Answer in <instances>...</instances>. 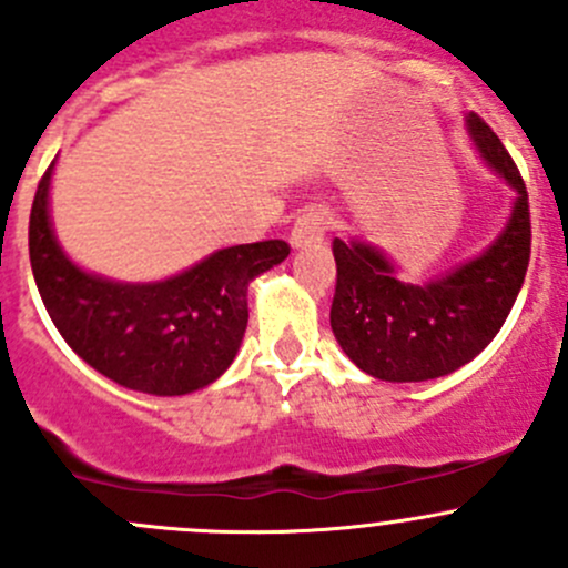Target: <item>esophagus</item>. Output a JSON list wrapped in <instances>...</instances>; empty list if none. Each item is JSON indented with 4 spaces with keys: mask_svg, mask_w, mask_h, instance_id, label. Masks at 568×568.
<instances>
[{
    "mask_svg": "<svg viewBox=\"0 0 568 568\" xmlns=\"http://www.w3.org/2000/svg\"><path fill=\"white\" fill-rule=\"evenodd\" d=\"M326 227H329V216L324 209H305L296 216L294 227H291V244L294 247H311L324 239Z\"/></svg>",
    "mask_w": 568,
    "mask_h": 568,
    "instance_id": "esophagus-1",
    "label": "esophagus"
}]
</instances>
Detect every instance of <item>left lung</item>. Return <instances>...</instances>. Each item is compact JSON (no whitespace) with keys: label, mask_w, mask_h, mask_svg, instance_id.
<instances>
[{"label":"left lung","mask_w":568,"mask_h":568,"mask_svg":"<svg viewBox=\"0 0 568 568\" xmlns=\"http://www.w3.org/2000/svg\"><path fill=\"white\" fill-rule=\"evenodd\" d=\"M469 134L514 189L511 220L475 261L426 285L395 280L390 261L363 242H332L337 266L329 324L357 368L385 382H426L478 357L517 302L530 261V205L519 168L484 118Z\"/></svg>","instance_id":"obj_1"}]
</instances>
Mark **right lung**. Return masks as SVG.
Here are the masks:
<instances>
[{
	"instance_id": "obj_1",
	"label": "right lung",
	"mask_w": 568,
	"mask_h": 568,
	"mask_svg": "<svg viewBox=\"0 0 568 568\" xmlns=\"http://www.w3.org/2000/svg\"><path fill=\"white\" fill-rule=\"evenodd\" d=\"M54 168V164H51ZM30 214V263L68 346L129 390L183 395L227 371L247 329V285L288 257L280 239L239 244L164 283L123 285L73 266L49 225V178Z\"/></svg>"
}]
</instances>
